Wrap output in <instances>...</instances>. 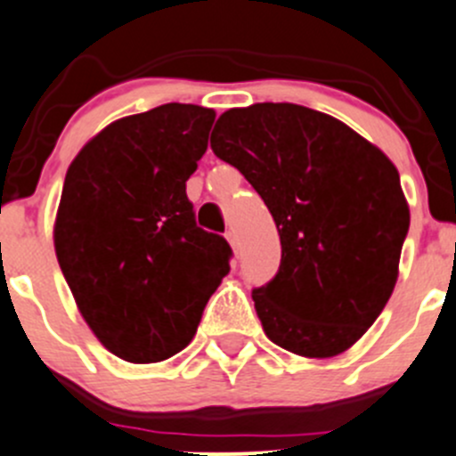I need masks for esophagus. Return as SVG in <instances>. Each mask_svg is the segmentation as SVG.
I'll return each instance as SVG.
<instances>
[{
	"label": "esophagus",
	"mask_w": 456,
	"mask_h": 456,
	"mask_svg": "<svg viewBox=\"0 0 456 456\" xmlns=\"http://www.w3.org/2000/svg\"><path fill=\"white\" fill-rule=\"evenodd\" d=\"M224 236H227V240H229V245L233 247V251H238V247H240V242H238V233L233 232V229H229L227 233H224Z\"/></svg>",
	"instance_id": "esophagus-1"
}]
</instances>
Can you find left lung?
Instances as JSON below:
<instances>
[{"instance_id":"obj_1","label":"left lung","mask_w":456,"mask_h":456,"mask_svg":"<svg viewBox=\"0 0 456 456\" xmlns=\"http://www.w3.org/2000/svg\"><path fill=\"white\" fill-rule=\"evenodd\" d=\"M211 149L258 191L281 236L251 291L267 338L309 359L346 352L390 300L410 229L396 167L336 118L298 104L229 109Z\"/></svg>"}]
</instances>
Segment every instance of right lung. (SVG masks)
Returning a JSON list of instances; mask_svg holds the SVG:
<instances>
[{
  "label": "right lung",
  "instance_id": "right-lung-1",
  "mask_svg": "<svg viewBox=\"0 0 456 456\" xmlns=\"http://www.w3.org/2000/svg\"><path fill=\"white\" fill-rule=\"evenodd\" d=\"M214 120L178 102L122 118L66 171L57 263L93 334L129 363L184 350L229 273L232 247L198 227L187 198Z\"/></svg>",
  "mask_w": 456,
  "mask_h": 456
}]
</instances>
